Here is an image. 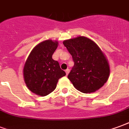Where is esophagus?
I'll use <instances>...</instances> for the list:
<instances>
[{"label": "esophagus", "mask_w": 129, "mask_h": 129, "mask_svg": "<svg viewBox=\"0 0 129 129\" xmlns=\"http://www.w3.org/2000/svg\"><path fill=\"white\" fill-rule=\"evenodd\" d=\"M65 73H66V75L67 76L69 74V69H66L65 70Z\"/></svg>", "instance_id": "1"}]
</instances>
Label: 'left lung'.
Here are the masks:
<instances>
[{"instance_id":"obj_1","label":"left lung","mask_w":129,"mask_h":129,"mask_svg":"<svg viewBox=\"0 0 129 129\" xmlns=\"http://www.w3.org/2000/svg\"><path fill=\"white\" fill-rule=\"evenodd\" d=\"M63 45L71 54L74 66L68 78L80 92H95L106 83L109 65L104 53L95 43L84 36L64 40Z\"/></svg>"}]
</instances>
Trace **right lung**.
I'll return each instance as SVG.
<instances>
[{"label":"right lung","instance_id":"right-lung-1","mask_svg":"<svg viewBox=\"0 0 129 129\" xmlns=\"http://www.w3.org/2000/svg\"><path fill=\"white\" fill-rule=\"evenodd\" d=\"M57 41L48 40L35 47L24 66L23 75L28 89L35 94L45 96L54 91L58 80L66 75L52 55Z\"/></svg>","mask_w":129,"mask_h":129}]
</instances>
